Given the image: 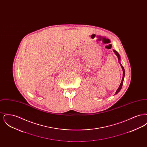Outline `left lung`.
I'll return each instance as SVG.
<instances>
[{"label":"left lung","mask_w":147,"mask_h":147,"mask_svg":"<svg viewBox=\"0 0 147 147\" xmlns=\"http://www.w3.org/2000/svg\"><path fill=\"white\" fill-rule=\"evenodd\" d=\"M113 52L115 53V55L117 56V57L118 59H119V64H120V65H121V68H122V70H123V77H122V81H121V84H120L119 86V88L117 89V90H116V92H115V95H116L117 94H118V93H119V91L121 90V89H122V85L123 84L124 78H125V69H124L123 67L122 66V64H121V57L119 56V53H118L116 51H115V49H113Z\"/></svg>","instance_id":"left-lung-1"}]
</instances>
